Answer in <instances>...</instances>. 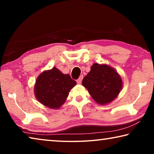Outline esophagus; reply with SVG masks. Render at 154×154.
<instances>
[{
    "label": "esophagus",
    "mask_w": 154,
    "mask_h": 154,
    "mask_svg": "<svg viewBox=\"0 0 154 154\" xmlns=\"http://www.w3.org/2000/svg\"><path fill=\"white\" fill-rule=\"evenodd\" d=\"M82 79H83V75H81V76L79 77V79H77V83L78 84H81V83H82Z\"/></svg>",
    "instance_id": "esophagus-1"
}]
</instances>
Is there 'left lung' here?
Instances as JSON below:
<instances>
[{
  "label": "left lung",
  "mask_w": 154,
  "mask_h": 154,
  "mask_svg": "<svg viewBox=\"0 0 154 154\" xmlns=\"http://www.w3.org/2000/svg\"><path fill=\"white\" fill-rule=\"evenodd\" d=\"M92 98L99 105H107L118 97L123 87L120 75L106 64L94 63L82 81Z\"/></svg>",
  "instance_id": "left-lung-1"
}]
</instances>
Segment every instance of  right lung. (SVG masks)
Segmentation results:
<instances>
[{
    "instance_id": "right-lung-1",
    "label": "right lung",
    "mask_w": 154,
    "mask_h": 154,
    "mask_svg": "<svg viewBox=\"0 0 154 154\" xmlns=\"http://www.w3.org/2000/svg\"><path fill=\"white\" fill-rule=\"evenodd\" d=\"M77 83L69 74H63L56 67L38 75L34 86L35 97L49 109H58L65 103L70 90Z\"/></svg>"
}]
</instances>
